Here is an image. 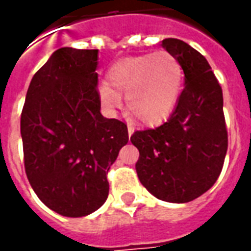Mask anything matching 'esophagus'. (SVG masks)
I'll use <instances>...</instances> for the list:
<instances>
[{
	"mask_svg": "<svg viewBox=\"0 0 251 251\" xmlns=\"http://www.w3.org/2000/svg\"><path fill=\"white\" fill-rule=\"evenodd\" d=\"M127 133H129V136H131V134L134 133V126L130 125V124L127 125Z\"/></svg>",
	"mask_w": 251,
	"mask_h": 251,
	"instance_id": "obj_1",
	"label": "esophagus"
}]
</instances>
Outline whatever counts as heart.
<instances>
[{"instance_id":"b5f03b06","label":"heart","mask_w":251,"mask_h":251,"mask_svg":"<svg viewBox=\"0 0 251 251\" xmlns=\"http://www.w3.org/2000/svg\"><path fill=\"white\" fill-rule=\"evenodd\" d=\"M184 84L179 59L167 51L127 56L107 70V82L99 83L103 106L118 107L125 95L126 107L147 125H158L174 113Z\"/></svg>"}]
</instances>
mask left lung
I'll use <instances>...</instances> for the list:
<instances>
[{"label": "left lung", "mask_w": 251, "mask_h": 251, "mask_svg": "<svg viewBox=\"0 0 251 251\" xmlns=\"http://www.w3.org/2000/svg\"><path fill=\"white\" fill-rule=\"evenodd\" d=\"M164 50L179 59L184 90L174 113L157 129L134 131L136 171L141 184L157 199L187 203L215 184L227 152V130L221 84L205 57L177 39Z\"/></svg>", "instance_id": "8db88e82"}]
</instances>
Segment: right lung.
I'll list each match as a JSON object with an SVG mask.
<instances>
[{
  "label": "right lung",
  "instance_id": "1",
  "mask_svg": "<svg viewBox=\"0 0 251 251\" xmlns=\"http://www.w3.org/2000/svg\"><path fill=\"white\" fill-rule=\"evenodd\" d=\"M98 50L59 48L36 72L21 113L25 172L44 204L90 215L109 196L106 175L129 141L127 126L100 114Z\"/></svg>",
  "mask_w": 251,
  "mask_h": 251
}]
</instances>
